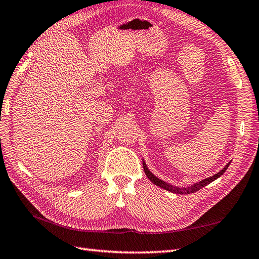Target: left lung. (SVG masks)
Instances as JSON below:
<instances>
[{
    "label": "left lung",
    "mask_w": 259,
    "mask_h": 259,
    "mask_svg": "<svg viewBox=\"0 0 259 259\" xmlns=\"http://www.w3.org/2000/svg\"><path fill=\"white\" fill-rule=\"evenodd\" d=\"M229 164H231V163H228V164L225 166V167H224L221 171H218V173L215 174L214 176L206 178V180L200 181L199 183L194 184V185L188 186V187H176V186L170 185V184H167L166 182H163L162 180H159V178H157L156 176H154V175L151 173V171L148 170V168L146 167V164H145V163H143V167H144V171H145L146 176L148 177V180L151 181L153 184H155V185H157V186H159L160 188H164V189H166V191H169V192H171V193L184 195V194H192V193H195V192L199 191L200 188H203V187H205L206 185H208L209 183H211L212 181H215L216 178H218L220 176H222L224 173H225V170L228 168Z\"/></svg>",
    "instance_id": "8db88e82"
}]
</instances>
